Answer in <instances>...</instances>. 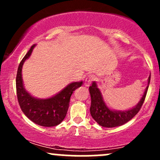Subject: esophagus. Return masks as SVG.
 <instances>
[{"instance_id":"1","label":"esophagus","mask_w":160,"mask_h":160,"mask_svg":"<svg viewBox=\"0 0 160 160\" xmlns=\"http://www.w3.org/2000/svg\"><path fill=\"white\" fill-rule=\"evenodd\" d=\"M94 79V77L92 75H89L88 77H86L85 79V81H84V84H85L86 86H89V85L91 84L92 81Z\"/></svg>"}]
</instances>
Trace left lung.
<instances>
[{
    "label": "left lung",
    "instance_id": "left-lung-1",
    "mask_svg": "<svg viewBox=\"0 0 160 160\" xmlns=\"http://www.w3.org/2000/svg\"><path fill=\"white\" fill-rule=\"evenodd\" d=\"M150 80V75L148 78V86L145 89L144 95L141 100L135 107L126 111L112 110L106 105L100 89L97 86L96 82H92V86H89V93L91 95L90 113L92 118L100 126L103 127L113 128L122 126L132 119L140 111L141 106L144 102L145 97L148 92Z\"/></svg>",
    "mask_w": 160,
    "mask_h": 160
}]
</instances>
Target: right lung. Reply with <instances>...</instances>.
<instances>
[{
    "mask_svg": "<svg viewBox=\"0 0 160 160\" xmlns=\"http://www.w3.org/2000/svg\"><path fill=\"white\" fill-rule=\"evenodd\" d=\"M35 46L31 47L18 68L16 80L18 102L23 113L34 123L46 127L56 126L65 119L71 95L82 86V81L71 82L51 98L43 99L32 96L24 87L22 70L24 62L30 57Z\"/></svg>",
    "mask_w": 160,
    "mask_h": 160,
    "instance_id": "1",
    "label": "right lung"
}]
</instances>
